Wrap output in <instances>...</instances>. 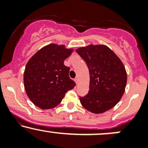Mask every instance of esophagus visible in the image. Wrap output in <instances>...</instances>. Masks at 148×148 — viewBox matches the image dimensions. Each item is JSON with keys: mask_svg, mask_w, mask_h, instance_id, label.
Instances as JSON below:
<instances>
[{"mask_svg": "<svg viewBox=\"0 0 148 148\" xmlns=\"http://www.w3.org/2000/svg\"><path fill=\"white\" fill-rule=\"evenodd\" d=\"M74 81H75V83L76 84H79V79H78L77 77L75 78V79H74Z\"/></svg>", "mask_w": 148, "mask_h": 148, "instance_id": "1", "label": "esophagus"}]
</instances>
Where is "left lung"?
I'll use <instances>...</instances> for the list:
<instances>
[{"mask_svg": "<svg viewBox=\"0 0 148 148\" xmlns=\"http://www.w3.org/2000/svg\"><path fill=\"white\" fill-rule=\"evenodd\" d=\"M76 52L86 61L90 72V90L86 96L80 97L81 105L95 114L108 111L125 92L127 75L123 62L103 45H89Z\"/></svg>", "mask_w": 148, "mask_h": 148, "instance_id": "left-lung-1", "label": "left lung"}]
</instances>
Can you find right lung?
I'll use <instances>...</instances> for the list:
<instances>
[{
	"label": "right lung",
	"instance_id": "right-lung-1",
	"mask_svg": "<svg viewBox=\"0 0 148 148\" xmlns=\"http://www.w3.org/2000/svg\"><path fill=\"white\" fill-rule=\"evenodd\" d=\"M73 49L50 44L42 47L27 62L23 74L25 92L30 101L42 109L59 104L65 93L75 86L69 76V67L64 61Z\"/></svg>",
	"mask_w": 148,
	"mask_h": 148
}]
</instances>
